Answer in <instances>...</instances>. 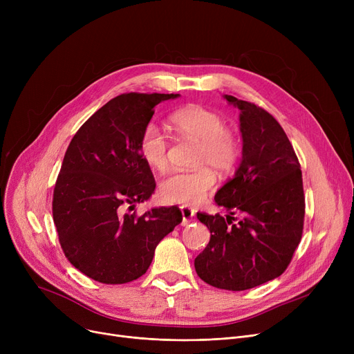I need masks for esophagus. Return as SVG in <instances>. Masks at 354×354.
I'll return each instance as SVG.
<instances>
[{"label":"esophagus","instance_id":"esophagus-1","mask_svg":"<svg viewBox=\"0 0 354 354\" xmlns=\"http://www.w3.org/2000/svg\"><path fill=\"white\" fill-rule=\"evenodd\" d=\"M180 212H182V225H188L192 221V218L195 216V211L189 207H180Z\"/></svg>","mask_w":354,"mask_h":354}]
</instances>
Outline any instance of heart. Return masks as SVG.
<instances>
[{
	"mask_svg": "<svg viewBox=\"0 0 354 354\" xmlns=\"http://www.w3.org/2000/svg\"><path fill=\"white\" fill-rule=\"evenodd\" d=\"M169 123L178 135L199 140L196 163L203 166L166 175L159 185V194L166 202L198 205L216 183V175L210 166L221 174L230 172L235 166L239 156L238 139L219 113L196 104L175 110L169 116ZM167 147L169 142L162 129L155 123L146 124L139 139V153L151 169H165Z\"/></svg>",
	"mask_w": 354,
	"mask_h": 354,
	"instance_id": "b5f03b06",
	"label": "heart"
}]
</instances>
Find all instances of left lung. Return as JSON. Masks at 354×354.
Here are the masks:
<instances>
[{"label": "left lung", "mask_w": 354, "mask_h": 354, "mask_svg": "<svg viewBox=\"0 0 354 354\" xmlns=\"http://www.w3.org/2000/svg\"><path fill=\"white\" fill-rule=\"evenodd\" d=\"M224 97L241 110L243 159L215 195L227 219L196 214L211 239L195 258V270L212 287L244 291L280 277L291 263L304 225L303 175L292 145L267 110ZM235 213L241 215L236 225Z\"/></svg>", "instance_id": "8db88e82"}]
</instances>
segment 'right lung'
Segmentation results:
<instances>
[{"label":"right lung","mask_w":354,"mask_h":354,"mask_svg":"<svg viewBox=\"0 0 354 354\" xmlns=\"http://www.w3.org/2000/svg\"><path fill=\"white\" fill-rule=\"evenodd\" d=\"M179 95L124 93L90 116L71 139L53 194V219L68 261L103 284L142 277L155 248L182 222L176 207L126 212L156 183L139 139L155 106Z\"/></svg>","instance_id":"obj_1"}]
</instances>
